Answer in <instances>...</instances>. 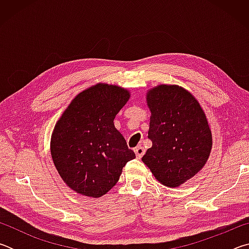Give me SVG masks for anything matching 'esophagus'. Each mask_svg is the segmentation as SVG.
Wrapping results in <instances>:
<instances>
[{"instance_id":"obj_1","label":"esophagus","mask_w":249,"mask_h":249,"mask_svg":"<svg viewBox=\"0 0 249 249\" xmlns=\"http://www.w3.org/2000/svg\"><path fill=\"white\" fill-rule=\"evenodd\" d=\"M135 155H136V157L138 158V159H141L142 157V155L145 154V149H144V147L142 146H138V147H136V148H135Z\"/></svg>"}]
</instances>
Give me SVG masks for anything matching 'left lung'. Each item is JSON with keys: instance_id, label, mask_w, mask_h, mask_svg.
Here are the masks:
<instances>
[{"instance_id": "obj_1", "label": "left lung", "mask_w": 249, "mask_h": 249, "mask_svg": "<svg viewBox=\"0 0 249 249\" xmlns=\"http://www.w3.org/2000/svg\"><path fill=\"white\" fill-rule=\"evenodd\" d=\"M148 138L153 146L142 162L166 187H180L196 175L212 149V134L200 103L179 86L160 84L148 91Z\"/></svg>"}]
</instances>
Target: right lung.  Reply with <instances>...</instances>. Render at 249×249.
<instances>
[{
    "label": "right lung",
    "mask_w": 249,
    "mask_h": 249,
    "mask_svg": "<svg viewBox=\"0 0 249 249\" xmlns=\"http://www.w3.org/2000/svg\"><path fill=\"white\" fill-rule=\"evenodd\" d=\"M129 99L117 86L98 83L71 101L54 125L53 161L62 180L79 195L100 197L114 187L135 158L114 119Z\"/></svg>",
    "instance_id": "right-lung-1"
}]
</instances>
